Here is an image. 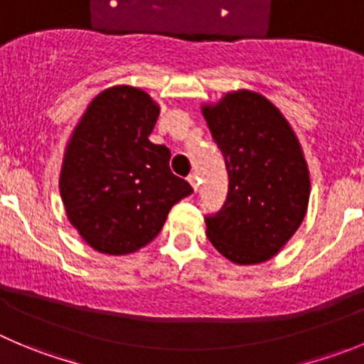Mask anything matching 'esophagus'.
<instances>
[{
	"instance_id": "1",
	"label": "esophagus",
	"mask_w": 364,
	"mask_h": 364,
	"mask_svg": "<svg viewBox=\"0 0 364 364\" xmlns=\"http://www.w3.org/2000/svg\"><path fill=\"white\" fill-rule=\"evenodd\" d=\"M188 183H190V185H192V188L196 190V192H198V188H199V178H198V174H190V176H188Z\"/></svg>"
}]
</instances>
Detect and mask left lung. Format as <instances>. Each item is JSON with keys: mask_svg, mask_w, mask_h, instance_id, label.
Masks as SVG:
<instances>
[{"mask_svg": "<svg viewBox=\"0 0 364 364\" xmlns=\"http://www.w3.org/2000/svg\"><path fill=\"white\" fill-rule=\"evenodd\" d=\"M203 114L230 178L226 203L206 217V235L232 262H266L307 213L311 179L300 141L277 105L250 90L203 105Z\"/></svg>", "mask_w": 364, "mask_h": 364, "instance_id": "8db88e82", "label": "left lung"}]
</instances>
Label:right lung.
Here are the masks:
<instances>
[{
  "instance_id": "obj_1",
  "label": "right lung",
  "mask_w": 364,
  "mask_h": 364,
  "mask_svg": "<svg viewBox=\"0 0 364 364\" xmlns=\"http://www.w3.org/2000/svg\"><path fill=\"white\" fill-rule=\"evenodd\" d=\"M159 105L144 90L98 93L75 125L60 168L64 210L79 235L105 255L147 246L176 203L193 192L171 171V151L149 140Z\"/></svg>"
}]
</instances>
